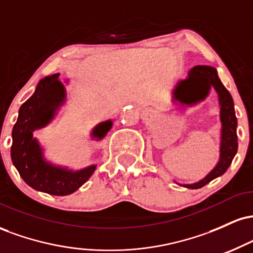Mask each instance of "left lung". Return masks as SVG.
Here are the masks:
<instances>
[{
  "mask_svg": "<svg viewBox=\"0 0 253 253\" xmlns=\"http://www.w3.org/2000/svg\"><path fill=\"white\" fill-rule=\"evenodd\" d=\"M211 86H213L219 95L220 119L222 124L220 159L216 167L201 181L194 184H183V187L189 189H199L216 177L223 175L231 165L238 150L237 118L234 113L233 98L228 90L223 86L215 69L207 65L194 66L189 71L188 78L177 83L173 90V100L189 106L195 104L207 97Z\"/></svg>",
  "mask_w": 253,
  "mask_h": 253,
  "instance_id": "1",
  "label": "left lung"
}]
</instances>
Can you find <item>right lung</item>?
Segmentation results:
<instances>
[{"label":"right lung","mask_w":253,"mask_h":253,"mask_svg":"<svg viewBox=\"0 0 253 253\" xmlns=\"http://www.w3.org/2000/svg\"><path fill=\"white\" fill-rule=\"evenodd\" d=\"M58 77L59 74L42 78L34 94L20 107L19 118L11 133L10 156L14 167L30 187L51 195L64 196L76 191L88 181L96 165L78 171L54 167L43 159L42 149L33 138L34 130L50 123L65 100V88ZM112 125L110 120L97 125L92 136L103 138Z\"/></svg>","instance_id":"right-lung-1"}]
</instances>
